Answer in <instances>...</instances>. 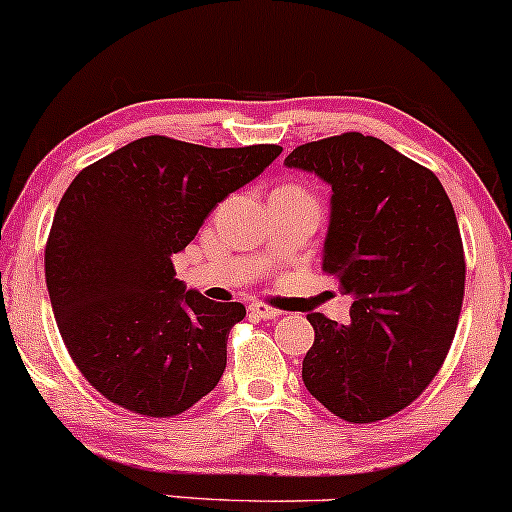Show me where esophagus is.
Segmentation results:
<instances>
[{"mask_svg":"<svg viewBox=\"0 0 512 512\" xmlns=\"http://www.w3.org/2000/svg\"><path fill=\"white\" fill-rule=\"evenodd\" d=\"M249 312L254 314V317H261V319H278L280 314H283L280 309H275V307H271V304H263V302H251Z\"/></svg>","mask_w":512,"mask_h":512,"instance_id":"1","label":"esophagus"}]
</instances>
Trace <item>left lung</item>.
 I'll list each match as a JSON object with an SVG mask.
<instances>
[{"instance_id": "8db88e82", "label": "left lung", "mask_w": 512, "mask_h": 512, "mask_svg": "<svg viewBox=\"0 0 512 512\" xmlns=\"http://www.w3.org/2000/svg\"><path fill=\"white\" fill-rule=\"evenodd\" d=\"M331 186L324 273L355 297L348 324L307 314L309 394L348 423L416 401L445 363L464 297V246L438 176L377 137L343 132L287 154Z\"/></svg>"}]
</instances>
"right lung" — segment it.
<instances>
[{
  "mask_svg": "<svg viewBox=\"0 0 512 512\" xmlns=\"http://www.w3.org/2000/svg\"><path fill=\"white\" fill-rule=\"evenodd\" d=\"M280 152L149 135L70 183L45 244V283L74 365L108 401L174 418L217 387L246 309L186 290L171 258Z\"/></svg>",
  "mask_w": 512,
  "mask_h": 512,
  "instance_id": "1",
  "label": "right lung"
}]
</instances>
